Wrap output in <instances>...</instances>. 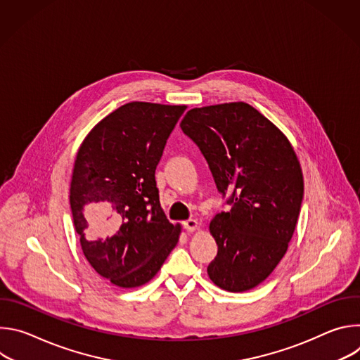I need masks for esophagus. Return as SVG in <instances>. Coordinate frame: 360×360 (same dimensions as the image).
<instances>
[{"instance_id":"obj_1","label":"esophagus","mask_w":360,"mask_h":360,"mask_svg":"<svg viewBox=\"0 0 360 360\" xmlns=\"http://www.w3.org/2000/svg\"><path fill=\"white\" fill-rule=\"evenodd\" d=\"M182 225H184V228H185L188 232H193V231H196V229H198V226H199V224H198V221H196V219H188V221H184V222H182Z\"/></svg>"}]
</instances>
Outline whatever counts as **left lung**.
Wrapping results in <instances>:
<instances>
[{
  "instance_id": "1",
  "label": "left lung",
  "mask_w": 360,
  "mask_h": 360,
  "mask_svg": "<svg viewBox=\"0 0 360 360\" xmlns=\"http://www.w3.org/2000/svg\"><path fill=\"white\" fill-rule=\"evenodd\" d=\"M181 128L200 149L229 212L210 224L218 253L211 281L228 292L264 282L288 250L303 199L296 153L268 118L246 102L193 108Z\"/></svg>"
}]
</instances>
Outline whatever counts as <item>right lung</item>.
<instances>
[{"label":"right lung","instance_id":"obj_1","mask_svg":"<svg viewBox=\"0 0 360 360\" xmlns=\"http://www.w3.org/2000/svg\"><path fill=\"white\" fill-rule=\"evenodd\" d=\"M185 110L129 102L99 121L78 149L74 226L89 265L120 288L149 282L178 243L181 225L161 208L155 169Z\"/></svg>","mask_w":360,"mask_h":360}]
</instances>
